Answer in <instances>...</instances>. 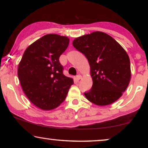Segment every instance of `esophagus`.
<instances>
[{"label": "esophagus", "mask_w": 148, "mask_h": 148, "mask_svg": "<svg viewBox=\"0 0 148 148\" xmlns=\"http://www.w3.org/2000/svg\"><path fill=\"white\" fill-rule=\"evenodd\" d=\"M82 78V75H78L76 76V79L77 81L80 80Z\"/></svg>", "instance_id": "obj_1"}]
</instances>
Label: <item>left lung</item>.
<instances>
[{
	"mask_svg": "<svg viewBox=\"0 0 148 148\" xmlns=\"http://www.w3.org/2000/svg\"><path fill=\"white\" fill-rule=\"evenodd\" d=\"M73 46L86 56L93 85L85 96L98 106L114 102L131 79L130 60L124 48L108 34L94 32L76 38Z\"/></svg>",
	"mask_w": 148,
	"mask_h": 148,
	"instance_id": "8db88e82",
	"label": "left lung"
}]
</instances>
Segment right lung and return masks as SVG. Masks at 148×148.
Masks as SVG:
<instances>
[{
  "instance_id": "1",
  "label": "right lung",
  "mask_w": 148,
  "mask_h": 148,
  "mask_svg": "<svg viewBox=\"0 0 148 148\" xmlns=\"http://www.w3.org/2000/svg\"><path fill=\"white\" fill-rule=\"evenodd\" d=\"M69 38L50 34L26 48L17 75L25 96L44 110L56 108L65 100L73 79L62 73L59 57L68 47Z\"/></svg>"
}]
</instances>
